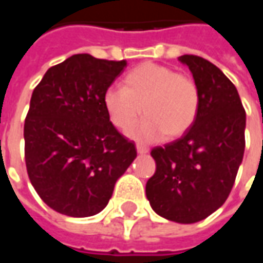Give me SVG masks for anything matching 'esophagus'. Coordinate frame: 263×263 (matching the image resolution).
Masks as SVG:
<instances>
[{
    "label": "esophagus",
    "mask_w": 263,
    "mask_h": 263,
    "mask_svg": "<svg viewBox=\"0 0 263 263\" xmlns=\"http://www.w3.org/2000/svg\"><path fill=\"white\" fill-rule=\"evenodd\" d=\"M137 151L138 154H148V148L146 146H142V145H137Z\"/></svg>",
    "instance_id": "esophagus-1"
}]
</instances>
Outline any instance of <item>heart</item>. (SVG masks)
I'll list each match as a JSON object with an SVG mask.
<instances>
[{"mask_svg":"<svg viewBox=\"0 0 263 263\" xmlns=\"http://www.w3.org/2000/svg\"><path fill=\"white\" fill-rule=\"evenodd\" d=\"M104 108L119 131H131L144 111L146 118L132 135L141 141H159L166 134L181 137L195 122L199 91L192 78L175 69L145 62L124 77V87H109Z\"/></svg>","mask_w":263,"mask_h":263,"instance_id":"obj_1","label":"heart"}]
</instances>
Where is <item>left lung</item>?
<instances>
[{
  "label": "left lung",
  "mask_w": 263,
  "mask_h": 263,
  "mask_svg": "<svg viewBox=\"0 0 263 263\" xmlns=\"http://www.w3.org/2000/svg\"><path fill=\"white\" fill-rule=\"evenodd\" d=\"M199 91L195 122L165 146L151 151L157 171L146 198L159 216L195 223L227 201L245 151L247 114L235 85L212 62L196 55L178 58Z\"/></svg>",
  "instance_id": "8db88e82"
}]
</instances>
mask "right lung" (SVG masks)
I'll list each match as a JSON object with an SVG mask.
<instances>
[{
  "instance_id": "add662e5",
  "label": "right lung",
  "mask_w": 263,
  "mask_h": 263,
  "mask_svg": "<svg viewBox=\"0 0 263 263\" xmlns=\"http://www.w3.org/2000/svg\"><path fill=\"white\" fill-rule=\"evenodd\" d=\"M126 61L77 54L51 67L32 92L24 124L29 181L42 201L74 218L98 214L137 158L104 108Z\"/></svg>"
}]
</instances>
